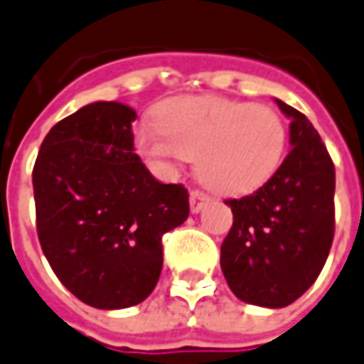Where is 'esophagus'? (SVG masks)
Segmentation results:
<instances>
[{"mask_svg":"<svg viewBox=\"0 0 364 364\" xmlns=\"http://www.w3.org/2000/svg\"><path fill=\"white\" fill-rule=\"evenodd\" d=\"M209 201H211L209 195H205L203 191H191V199H189V203H191V213H199V211H203L205 205Z\"/></svg>","mask_w":364,"mask_h":364,"instance_id":"1","label":"esophagus"}]
</instances>
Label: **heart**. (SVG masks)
Returning a JSON list of instances; mask_svg holds the SVG:
<instances>
[{
    "label": "heart",
    "instance_id": "obj_1",
    "mask_svg": "<svg viewBox=\"0 0 364 364\" xmlns=\"http://www.w3.org/2000/svg\"><path fill=\"white\" fill-rule=\"evenodd\" d=\"M155 125H139L135 147L163 165L195 159V171L211 191L243 195L281 167L287 123L267 105L227 97H177L155 111Z\"/></svg>",
    "mask_w": 364,
    "mask_h": 364
}]
</instances>
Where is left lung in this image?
Here are the masks:
<instances>
[{"label":"left lung","mask_w":364,"mask_h":364,"mask_svg":"<svg viewBox=\"0 0 364 364\" xmlns=\"http://www.w3.org/2000/svg\"><path fill=\"white\" fill-rule=\"evenodd\" d=\"M291 119V151L257 191L229 199L233 227L221 269L237 299L281 309L317 281L335 235V165L313 123L275 99Z\"/></svg>","instance_id":"1"}]
</instances>
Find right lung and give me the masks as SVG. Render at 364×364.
Instances as JSON below:
<instances>
[{
  "label": "right lung",
  "mask_w": 364,
  "mask_h": 364,
  "mask_svg": "<svg viewBox=\"0 0 364 364\" xmlns=\"http://www.w3.org/2000/svg\"><path fill=\"white\" fill-rule=\"evenodd\" d=\"M135 109L95 101L53 125L33 167L37 237L58 279L95 309L139 305L161 239L189 217L183 185L159 183L133 147Z\"/></svg>",
  "instance_id": "obj_1"
}]
</instances>
